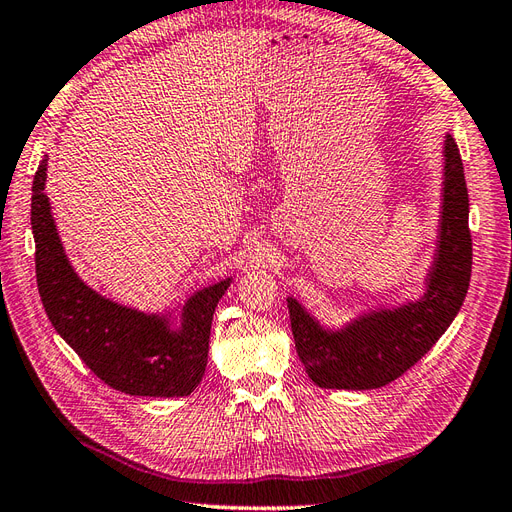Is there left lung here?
I'll return each instance as SVG.
<instances>
[{"mask_svg":"<svg viewBox=\"0 0 512 512\" xmlns=\"http://www.w3.org/2000/svg\"><path fill=\"white\" fill-rule=\"evenodd\" d=\"M442 206L435 251L418 298L379 304L328 326L287 296L291 332L306 375L319 388L371 390L401 377L425 356L457 317L470 287L472 236L470 199L457 141L442 148Z\"/></svg>","mask_w":512,"mask_h":512,"instance_id":"left-lung-1","label":"left lung"}]
</instances>
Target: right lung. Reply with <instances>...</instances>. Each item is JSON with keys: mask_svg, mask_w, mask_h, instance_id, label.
Returning <instances> with one entry per match:
<instances>
[{"mask_svg": "<svg viewBox=\"0 0 512 512\" xmlns=\"http://www.w3.org/2000/svg\"><path fill=\"white\" fill-rule=\"evenodd\" d=\"M47 160L45 154L34 175L32 231L38 291L53 328L115 390L135 397L191 394L206 373L214 309L233 276L163 311H141L98 294L66 257L45 193Z\"/></svg>", "mask_w": 512, "mask_h": 512, "instance_id": "right-lung-1", "label": "right lung"}]
</instances>
